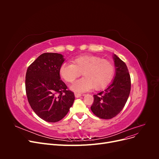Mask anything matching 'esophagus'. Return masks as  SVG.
I'll return each instance as SVG.
<instances>
[{
  "label": "esophagus",
  "mask_w": 159,
  "mask_h": 159,
  "mask_svg": "<svg viewBox=\"0 0 159 159\" xmlns=\"http://www.w3.org/2000/svg\"><path fill=\"white\" fill-rule=\"evenodd\" d=\"M74 95H75V97L77 98H80V97H81V93H75Z\"/></svg>",
  "instance_id": "1"
}]
</instances>
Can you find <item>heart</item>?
Masks as SVG:
<instances>
[{"instance_id":"obj_1","label":"heart","mask_w":159,"mask_h":159,"mask_svg":"<svg viewBox=\"0 0 159 159\" xmlns=\"http://www.w3.org/2000/svg\"><path fill=\"white\" fill-rule=\"evenodd\" d=\"M81 73L84 77L71 85L72 90L84 92L93 88L99 90L106 87L112 80L115 67L107 60L90 55L79 56L72 60V64L64 63L60 66V75L66 82H73Z\"/></svg>"}]
</instances>
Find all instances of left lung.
I'll return each mask as SVG.
<instances>
[{"instance_id":"obj_1","label":"left lung","mask_w":159,"mask_h":159,"mask_svg":"<svg viewBox=\"0 0 159 159\" xmlns=\"http://www.w3.org/2000/svg\"><path fill=\"white\" fill-rule=\"evenodd\" d=\"M115 76L109 87L93 95L91 109L101 119H109L123 109L131 91V78L125 63L114 54Z\"/></svg>"}]
</instances>
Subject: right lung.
I'll use <instances>...</instances> for the list:
<instances>
[{
  "label": "right lung",
  "mask_w": 159,
  "mask_h": 159,
  "mask_svg": "<svg viewBox=\"0 0 159 159\" xmlns=\"http://www.w3.org/2000/svg\"><path fill=\"white\" fill-rule=\"evenodd\" d=\"M64 61L57 53H44L28 66L25 87L28 103L38 117L50 123L60 121L75 99L74 92L60 80V68Z\"/></svg>",
  "instance_id": "obj_1"
}]
</instances>
